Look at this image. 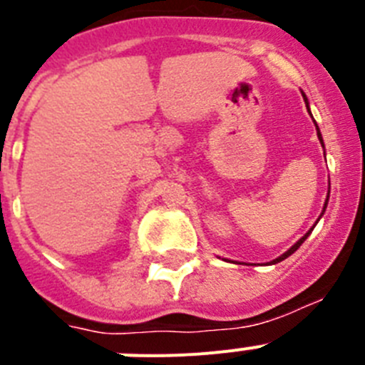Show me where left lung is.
I'll return each mask as SVG.
<instances>
[{
    "label": "left lung",
    "mask_w": 365,
    "mask_h": 365,
    "mask_svg": "<svg viewBox=\"0 0 365 365\" xmlns=\"http://www.w3.org/2000/svg\"><path fill=\"white\" fill-rule=\"evenodd\" d=\"M302 96H303V100H305V106H307V111H309V115H311V109H309V100H307V96H305V93H303V91H302ZM311 117H312V115H311ZM314 125H316V135H318V138H320V144H322V146H324V138H322L320 128H318V124H316V122H314ZM324 150H325V146H324ZM329 190H331V185H329ZM327 202H329V192H327V199H325V202H324V210H322L320 217H322V215L325 214V208H327ZM320 217H318V221H320ZM318 221H316V222H318ZM316 222H314V227H316ZM314 227H312V228H314ZM312 228H311V230L307 232V234L303 235L302 240H298V241H296V243L292 245V247L289 248V250H287V252H283L282 256H279V257H276V259H272V261H270V263H272V265H276V263H279V261H283V259H287V257H289V256H292V254H294L296 250H298V248L302 247V243H303V241L307 240L309 235H311Z\"/></svg>",
    "instance_id": "obj_1"
}]
</instances>
